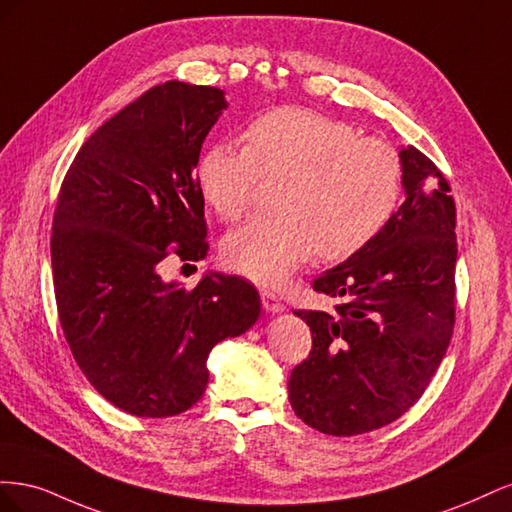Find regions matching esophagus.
<instances>
[{
    "label": "esophagus",
    "instance_id": "34e87169",
    "mask_svg": "<svg viewBox=\"0 0 512 512\" xmlns=\"http://www.w3.org/2000/svg\"><path fill=\"white\" fill-rule=\"evenodd\" d=\"M260 299H262V307L267 309L269 314H282L284 309H286V305L282 303V299L277 297L275 292H269V290H262L260 292Z\"/></svg>",
    "mask_w": 512,
    "mask_h": 512
}]
</instances>
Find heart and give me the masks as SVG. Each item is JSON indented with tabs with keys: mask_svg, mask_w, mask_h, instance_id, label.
Returning a JSON list of instances; mask_svg holds the SVG:
<instances>
[{
	"mask_svg": "<svg viewBox=\"0 0 512 512\" xmlns=\"http://www.w3.org/2000/svg\"><path fill=\"white\" fill-rule=\"evenodd\" d=\"M245 145H211L196 181L209 207L235 222L250 211L262 177L286 179L277 194L282 213L262 215L222 243L226 265L260 286H282L316 252L322 260L361 252L399 205V153L350 123L282 108L252 121Z\"/></svg>",
	"mask_w": 512,
	"mask_h": 512,
	"instance_id": "obj_1",
	"label": "heart"
}]
</instances>
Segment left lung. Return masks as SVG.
<instances>
[{
  "label": "left lung",
  "instance_id": "left-lung-1",
  "mask_svg": "<svg viewBox=\"0 0 512 512\" xmlns=\"http://www.w3.org/2000/svg\"><path fill=\"white\" fill-rule=\"evenodd\" d=\"M399 160L406 200L391 222L314 280L335 312H294L312 331V352L292 369L288 399L329 436H359L408 412L453 335L455 200L425 153L408 145Z\"/></svg>",
  "mask_w": 512,
  "mask_h": 512
}]
</instances>
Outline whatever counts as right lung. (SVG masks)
Segmentation results:
<instances>
[{
    "label": "right lung",
    "instance_id": "add662e5",
    "mask_svg": "<svg viewBox=\"0 0 512 512\" xmlns=\"http://www.w3.org/2000/svg\"><path fill=\"white\" fill-rule=\"evenodd\" d=\"M218 87L166 81L104 121L76 153L53 218L55 301L66 342L119 410L164 418L203 397L207 359L260 316V294L209 271L194 290L162 260L207 256L200 149L226 111Z\"/></svg>",
    "mask_w": 512,
    "mask_h": 512
}]
</instances>
